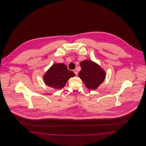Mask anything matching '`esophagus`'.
Here are the masks:
<instances>
[{
	"label": "esophagus",
	"instance_id": "1",
	"mask_svg": "<svg viewBox=\"0 0 146 146\" xmlns=\"http://www.w3.org/2000/svg\"><path fill=\"white\" fill-rule=\"evenodd\" d=\"M74 73L76 75H78V70H77L76 68H75V70H74Z\"/></svg>",
	"mask_w": 146,
	"mask_h": 146
}]
</instances>
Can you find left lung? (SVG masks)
Instances as JSON below:
<instances>
[{"label":"left lung","mask_w":146,"mask_h":146,"mask_svg":"<svg viewBox=\"0 0 146 146\" xmlns=\"http://www.w3.org/2000/svg\"><path fill=\"white\" fill-rule=\"evenodd\" d=\"M80 66L82 70L79 73V76L88 88L96 89L104 81L105 72L97 64L84 60L80 62Z\"/></svg>","instance_id":"left-lung-1"}]
</instances>
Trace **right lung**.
Masks as SVG:
<instances>
[{"label": "right lung", "instance_id": "obj_1", "mask_svg": "<svg viewBox=\"0 0 146 146\" xmlns=\"http://www.w3.org/2000/svg\"><path fill=\"white\" fill-rule=\"evenodd\" d=\"M75 74L68 70L67 66L63 63L53 64L44 76L45 84L55 89L63 88L67 81L75 76Z\"/></svg>", "mask_w": 146, "mask_h": 146}]
</instances>
